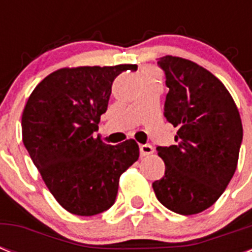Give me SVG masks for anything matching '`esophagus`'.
Segmentation results:
<instances>
[{
	"label": "esophagus",
	"instance_id": "obj_1",
	"mask_svg": "<svg viewBox=\"0 0 252 252\" xmlns=\"http://www.w3.org/2000/svg\"><path fill=\"white\" fill-rule=\"evenodd\" d=\"M153 153V146L148 145V144H144V145H140V154L142 157L145 156H149V154Z\"/></svg>",
	"mask_w": 252,
	"mask_h": 252
}]
</instances>
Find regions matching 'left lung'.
<instances>
[{"label": "left lung", "mask_w": 252, "mask_h": 252, "mask_svg": "<svg viewBox=\"0 0 252 252\" xmlns=\"http://www.w3.org/2000/svg\"><path fill=\"white\" fill-rule=\"evenodd\" d=\"M157 64L168 87L163 115L179 130L175 145L157 146L166 168L153 189L170 211L196 215L217 201L234 175L242 122L226 87L207 69L172 56Z\"/></svg>", "instance_id": "1"}]
</instances>
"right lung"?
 Masks as SVG:
<instances>
[{
	"instance_id": "1",
	"label": "right lung",
	"mask_w": 252,
	"mask_h": 252,
	"mask_svg": "<svg viewBox=\"0 0 252 252\" xmlns=\"http://www.w3.org/2000/svg\"><path fill=\"white\" fill-rule=\"evenodd\" d=\"M136 69L137 65L60 69L45 77L27 100L23 144L57 203L73 215L110 209L119 178L138 159L134 140L106 145L94 138L114 80Z\"/></svg>"
}]
</instances>
